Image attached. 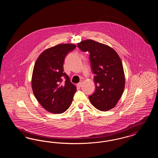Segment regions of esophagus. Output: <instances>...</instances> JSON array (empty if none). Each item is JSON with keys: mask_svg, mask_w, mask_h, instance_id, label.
Masks as SVG:
<instances>
[{"mask_svg": "<svg viewBox=\"0 0 158 158\" xmlns=\"http://www.w3.org/2000/svg\"><path fill=\"white\" fill-rule=\"evenodd\" d=\"M77 86H78V87H81L82 86V81H81L80 82L78 83L77 84Z\"/></svg>", "mask_w": 158, "mask_h": 158, "instance_id": "1", "label": "esophagus"}]
</instances>
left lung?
<instances>
[{
  "label": "left lung",
  "instance_id": "8db88e82",
  "mask_svg": "<svg viewBox=\"0 0 158 158\" xmlns=\"http://www.w3.org/2000/svg\"><path fill=\"white\" fill-rule=\"evenodd\" d=\"M83 52L90 53L92 72L95 74V92L89 97L97 109L106 111L117 105L125 88V75L117 53L108 45L86 40L77 43Z\"/></svg>",
  "mask_w": 158,
  "mask_h": 158
}]
</instances>
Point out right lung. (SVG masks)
Masks as SVG:
<instances>
[{"label": "right lung", "mask_w": 158, "mask_h": 158, "mask_svg": "<svg viewBox=\"0 0 158 158\" xmlns=\"http://www.w3.org/2000/svg\"><path fill=\"white\" fill-rule=\"evenodd\" d=\"M73 44H60L40 54L34 64L31 85L38 102L53 114L65 112L71 105L76 86L63 71L64 58L75 48ZM66 80L64 82L63 79Z\"/></svg>", "instance_id": "obj_1"}]
</instances>
